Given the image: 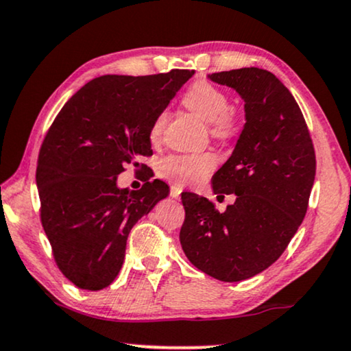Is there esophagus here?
Here are the masks:
<instances>
[{
    "instance_id": "1",
    "label": "esophagus",
    "mask_w": 351,
    "mask_h": 351,
    "mask_svg": "<svg viewBox=\"0 0 351 351\" xmlns=\"http://www.w3.org/2000/svg\"><path fill=\"white\" fill-rule=\"evenodd\" d=\"M181 192H182V187H181V186L173 184V186L170 187V195L173 197V199H178V197L181 195Z\"/></svg>"
}]
</instances>
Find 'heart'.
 <instances>
[{"mask_svg": "<svg viewBox=\"0 0 351 351\" xmlns=\"http://www.w3.org/2000/svg\"><path fill=\"white\" fill-rule=\"evenodd\" d=\"M182 105L208 122L211 136L216 140H230L240 130L239 114L230 108L229 95L223 88L208 81H195L182 95ZM169 121V112L162 110L156 114L149 127V138L157 143L164 136ZM213 152H195V154H170L159 162V173L170 178L178 184H197L208 178L216 169Z\"/></svg>", "mask_w": 351, "mask_h": 351, "instance_id": "obj_1", "label": "heart"}]
</instances>
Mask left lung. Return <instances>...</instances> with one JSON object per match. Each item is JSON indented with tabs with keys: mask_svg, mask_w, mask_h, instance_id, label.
Masks as SVG:
<instances>
[{
	"mask_svg": "<svg viewBox=\"0 0 351 351\" xmlns=\"http://www.w3.org/2000/svg\"><path fill=\"white\" fill-rule=\"evenodd\" d=\"M245 100L246 124L213 176L215 194H235L224 213L197 194L181 195L180 241L197 269L221 281L258 275L283 254L308 208L317 159L291 92L261 68L213 73Z\"/></svg>",
	"mask_w": 351,
	"mask_h": 351,
	"instance_id": "1",
	"label": "left lung"
}]
</instances>
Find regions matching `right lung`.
<instances>
[{
    "label": "right lung",
    "instance_id": "1",
    "mask_svg": "<svg viewBox=\"0 0 351 351\" xmlns=\"http://www.w3.org/2000/svg\"><path fill=\"white\" fill-rule=\"evenodd\" d=\"M194 70L92 79L65 103L44 136L36 184L41 223L60 272L87 291L112 283L127 237L169 195L164 181L119 189L117 175L152 156L149 127ZM145 164H141V167Z\"/></svg>",
    "mask_w": 351,
    "mask_h": 351
}]
</instances>
